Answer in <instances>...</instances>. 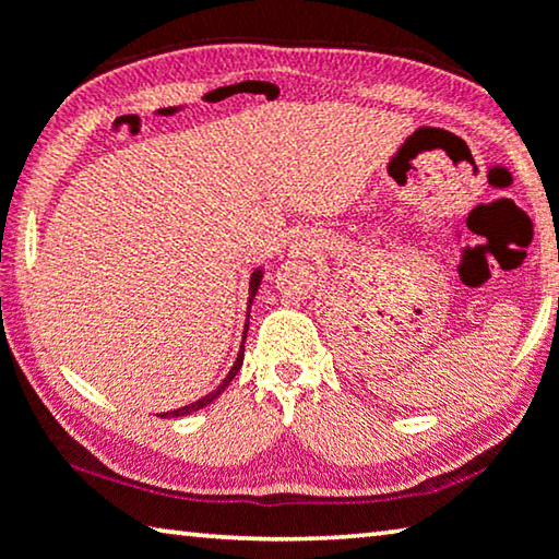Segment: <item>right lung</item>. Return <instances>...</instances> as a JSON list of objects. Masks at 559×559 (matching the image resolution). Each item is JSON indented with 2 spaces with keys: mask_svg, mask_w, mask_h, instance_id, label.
Segmentation results:
<instances>
[{
  "mask_svg": "<svg viewBox=\"0 0 559 559\" xmlns=\"http://www.w3.org/2000/svg\"><path fill=\"white\" fill-rule=\"evenodd\" d=\"M261 281H263V265H259V269H255V271L251 273V281H248V304H246V325H243V341H246V333H248V318H251V306H253L255 290L261 288ZM241 366H243V343H241V350H238V356H236V360H234L231 370H228V376H226L224 380H221V385L216 388V391L206 393V395H203V397H199V401H193V403H189V405H183V407H176V411L158 413V418H181V415L197 413V411H201V407L211 405V403L216 401V397H218L221 393L226 391L228 383H231V380L236 378L238 370H241Z\"/></svg>",
  "mask_w": 559,
  "mask_h": 559,
  "instance_id": "right-lung-1",
  "label": "right lung"
}]
</instances>
